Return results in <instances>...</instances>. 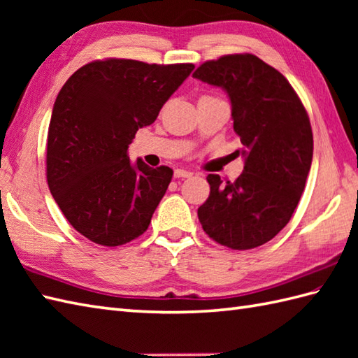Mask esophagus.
Segmentation results:
<instances>
[{
  "label": "esophagus",
  "mask_w": 358,
  "mask_h": 358,
  "mask_svg": "<svg viewBox=\"0 0 358 358\" xmlns=\"http://www.w3.org/2000/svg\"><path fill=\"white\" fill-rule=\"evenodd\" d=\"M173 177L175 178H189V177H192V172H189L186 169H175Z\"/></svg>",
  "instance_id": "esophagus-1"
}]
</instances>
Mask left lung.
Listing matches in <instances>:
<instances>
[{"label": "left lung", "instance_id": "8db88e82", "mask_svg": "<svg viewBox=\"0 0 358 358\" xmlns=\"http://www.w3.org/2000/svg\"><path fill=\"white\" fill-rule=\"evenodd\" d=\"M194 78L222 87L232 104L245 169L234 181L208 175L199 220L212 240L237 250L272 240L289 223L313 163V129L289 81L252 53L203 63Z\"/></svg>", "mask_w": 358, "mask_h": 358}]
</instances>
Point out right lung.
<instances>
[{"mask_svg": "<svg viewBox=\"0 0 358 358\" xmlns=\"http://www.w3.org/2000/svg\"><path fill=\"white\" fill-rule=\"evenodd\" d=\"M194 71L109 58L80 67L53 104L45 171L50 194L75 231L101 246L140 237L172 169L131 163L129 144Z\"/></svg>", "mask_w": 358, "mask_h": 358, "instance_id": "right-lung-1", "label": "right lung"}]
</instances>
